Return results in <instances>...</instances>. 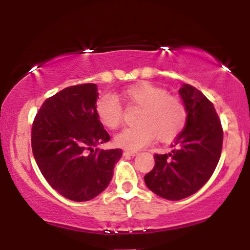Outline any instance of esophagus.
Listing matches in <instances>:
<instances>
[{"instance_id": "obj_1", "label": "esophagus", "mask_w": 250, "mask_h": 250, "mask_svg": "<svg viewBox=\"0 0 250 250\" xmlns=\"http://www.w3.org/2000/svg\"><path fill=\"white\" fill-rule=\"evenodd\" d=\"M123 154H125V156H135V155H137L139 153L135 150H125L123 151Z\"/></svg>"}]
</instances>
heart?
I'll return each instance as SVG.
<instances>
[{"instance_id": "heart-1", "label": "heart", "mask_w": 250, "mask_h": 250, "mask_svg": "<svg viewBox=\"0 0 250 250\" xmlns=\"http://www.w3.org/2000/svg\"><path fill=\"white\" fill-rule=\"evenodd\" d=\"M122 97L131 104L142 107L137 117L140 125L127 127L115 136L119 147L141 149L155 136L160 141H170L181 133L187 121V109L179 97L168 95L165 89L148 82L136 83L123 90ZM95 113L104 127L115 129L122 121V105L113 94H104L96 101Z\"/></svg>"}]
</instances>
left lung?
<instances>
[{
    "label": "left lung",
    "instance_id": "1",
    "mask_svg": "<svg viewBox=\"0 0 250 250\" xmlns=\"http://www.w3.org/2000/svg\"><path fill=\"white\" fill-rule=\"evenodd\" d=\"M179 94L187 109L185 129L177 135L171 153L155 155L153 170L145 176L153 193L171 201L195 194L210 179L223 141L213 103L190 84H182Z\"/></svg>",
    "mask_w": 250,
    "mask_h": 250
}]
</instances>
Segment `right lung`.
<instances>
[{"mask_svg": "<svg viewBox=\"0 0 250 250\" xmlns=\"http://www.w3.org/2000/svg\"><path fill=\"white\" fill-rule=\"evenodd\" d=\"M94 83L73 85L43 102L31 129V148L47 182L59 194L83 202L101 194L113 179L121 149L97 146L110 136L97 119Z\"/></svg>", "mask_w": 250, "mask_h": 250, "instance_id": "1", "label": "right lung"}]
</instances>
